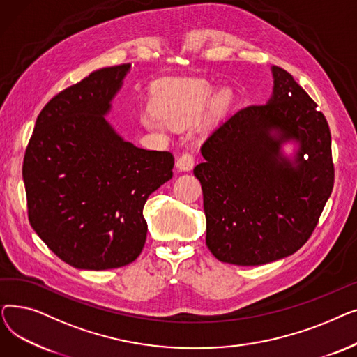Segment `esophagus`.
Returning <instances> with one entry per match:
<instances>
[{
	"instance_id": "1",
	"label": "esophagus",
	"mask_w": 357,
	"mask_h": 357,
	"mask_svg": "<svg viewBox=\"0 0 357 357\" xmlns=\"http://www.w3.org/2000/svg\"><path fill=\"white\" fill-rule=\"evenodd\" d=\"M195 162H194V156L192 153H183L182 156L178 158L176 160V167L182 172H190L192 171Z\"/></svg>"
}]
</instances>
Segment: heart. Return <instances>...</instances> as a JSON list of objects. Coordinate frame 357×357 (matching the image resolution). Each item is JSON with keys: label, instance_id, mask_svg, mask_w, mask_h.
I'll list each match as a JSON object with an SVG mask.
<instances>
[{"label": "heart", "instance_id": "obj_1", "mask_svg": "<svg viewBox=\"0 0 357 357\" xmlns=\"http://www.w3.org/2000/svg\"><path fill=\"white\" fill-rule=\"evenodd\" d=\"M213 92L214 85L205 79H165L159 82L153 91L152 105L155 112H146L142 121L147 128L155 131L166 130L167 124L172 127H185L197 120L207 104V117L210 120L220 119L226 114L233 102V91L224 86L215 91L211 98Z\"/></svg>", "mask_w": 357, "mask_h": 357}]
</instances>
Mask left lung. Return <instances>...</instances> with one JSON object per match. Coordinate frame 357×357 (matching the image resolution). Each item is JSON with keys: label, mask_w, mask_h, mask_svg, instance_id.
Here are the masks:
<instances>
[{"label": "left lung", "mask_w": 357, "mask_h": 357, "mask_svg": "<svg viewBox=\"0 0 357 357\" xmlns=\"http://www.w3.org/2000/svg\"><path fill=\"white\" fill-rule=\"evenodd\" d=\"M265 105L237 111L201 147L205 243L224 264L284 259L314 231L331 195L334 166L327 120L292 75L272 66ZM294 142L287 157L283 144Z\"/></svg>", "instance_id": "8db88e82"}]
</instances>
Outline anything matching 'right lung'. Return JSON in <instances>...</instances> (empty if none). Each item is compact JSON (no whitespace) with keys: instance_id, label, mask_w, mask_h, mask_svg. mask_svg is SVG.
I'll return each instance as SVG.
<instances>
[{"instance_id":"right-lung-1","label":"right lung","mask_w":357,"mask_h":357,"mask_svg":"<svg viewBox=\"0 0 357 357\" xmlns=\"http://www.w3.org/2000/svg\"><path fill=\"white\" fill-rule=\"evenodd\" d=\"M130 68L98 69L53 97L26 149L31 227L77 269L105 271L136 260L147 234L144 204L174 175L172 153L140 149L105 120Z\"/></svg>"}]
</instances>
